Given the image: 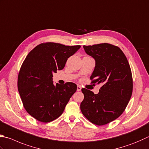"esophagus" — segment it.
Instances as JSON below:
<instances>
[{
  "label": "esophagus",
  "mask_w": 149,
  "mask_h": 149,
  "mask_svg": "<svg viewBox=\"0 0 149 149\" xmlns=\"http://www.w3.org/2000/svg\"><path fill=\"white\" fill-rule=\"evenodd\" d=\"M81 89H82V88H81V86L80 85H78L77 86V91H81Z\"/></svg>",
  "instance_id": "34e87169"
}]
</instances>
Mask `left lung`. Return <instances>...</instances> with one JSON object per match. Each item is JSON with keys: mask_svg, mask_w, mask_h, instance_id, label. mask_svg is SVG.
I'll list each match as a JSON object with an SVG mask.
<instances>
[{"mask_svg": "<svg viewBox=\"0 0 149 149\" xmlns=\"http://www.w3.org/2000/svg\"><path fill=\"white\" fill-rule=\"evenodd\" d=\"M83 47L96 62L91 83L102 86L98 94L82 89L84 99L80 109L91 123L104 125L118 118L127 108L133 90L131 69L126 56L117 46L104 43Z\"/></svg>", "mask_w": 149, "mask_h": 149, "instance_id": "obj_1", "label": "left lung"}]
</instances>
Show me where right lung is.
Wrapping results in <instances>:
<instances>
[{"label":"right lung","mask_w":149,"mask_h":149,"mask_svg":"<svg viewBox=\"0 0 149 149\" xmlns=\"http://www.w3.org/2000/svg\"><path fill=\"white\" fill-rule=\"evenodd\" d=\"M80 47L46 42L36 46L25 58L17 88L24 109L36 120L49 123L57 119L77 91L74 83L53 84L52 73L63 69L67 59Z\"/></svg>","instance_id":"add662e5"}]
</instances>
